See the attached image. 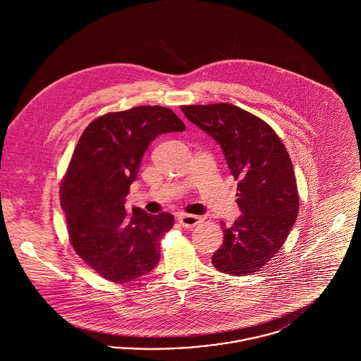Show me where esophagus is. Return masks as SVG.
<instances>
[{"label":"esophagus","mask_w":361,"mask_h":361,"mask_svg":"<svg viewBox=\"0 0 361 361\" xmlns=\"http://www.w3.org/2000/svg\"><path fill=\"white\" fill-rule=\"evenodd\" d=\"M203 218L197 215H189V214H180L178 215V224H181L185 228H192L196 224H202Z\"/></svg>","instance_id":"esophagus-1"}]
</instances>
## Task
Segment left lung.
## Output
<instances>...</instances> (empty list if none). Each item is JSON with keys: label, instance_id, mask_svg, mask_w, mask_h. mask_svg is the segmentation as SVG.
<instances>
[{"label": "left lung", "instance_id": "left-lung-1", "mask_svg": "<svg viewBox=\"0 0 361 361\" xmlns=\"http://www.w3.org/2000/svg\"><path fill=\"white\" fill-rule=\"evenodd\" d=\"M190 123L214 137L238 183L240 218L222 222L224 243L212 264L231 276L252 275L277 255L298 218L291 158L269 124L228 103L183 105Z\"/></svg>", "mask_w": 361, "mask_h": 361}]
</instances>
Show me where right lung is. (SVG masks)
I'll return each mask as SVG.
<instances>
[{
	"instance_id": "add662e5",
	"label": "right lung",
	"mask_w": 361,
	"mask_h": 361,
	"mask_svg": "<svg viewBox=\"0 0 361 361\" xmlns=\"http://www.w3.org/2000/svg\"><path fill=\"white\" fill-rule=\"evenodd\" d=\"M184 130L172 109L142 105L97 118L80 137L61 185V207L75 253L104 279L127 283L157 267L159 240L174 218L137 207L126 211L124 202L152 140Z\"/></svg>"
}]
</instances>
